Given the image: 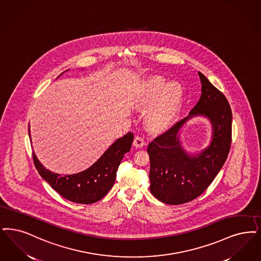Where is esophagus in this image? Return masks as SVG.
Segmentation results:
<instances>
[{
    "label": "esophagus",
    "instance_id": "esophagus-1",
    "mask_svg": "<svg viewBox=\"0 0 261 261\" xmlns=\"http://www.w3.org/2000/svg\"><path fill=\"white\" fill-rule=\"evenodd\" d=\"M144 145H145L144 139L141 138V137H136L134 139V142H133V146L137 147V148H141V147L144 146Z\"/></svg>",
    "mask_w": 261,
    "mask_h": 261
}]
</instances>
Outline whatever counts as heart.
<instances>
[{
    "label": "heart",
    "mask_w": 261,
    "mask_h": 261,
    "mask_svg": "<svg viewBox=\"0 0 261 261\" xmlns=\"http://www.w3.org/2000/svg\"><path fill=\"white\" fill-rule=\"evenodd\" d=\"M184 89L177 82L168 84L161 75H150L136 87L132 106L145 113L146 128L151 133H164L174 125L181 111Z\"/></svg>",
    "instance_id": "obj_1"
}]
</instances>
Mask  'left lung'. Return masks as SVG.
Returning <instances> with one entry per match:
<instances>
[{
	"label": "left lung",
	"instance_id": "obj_1",
	"mask_svg": "<svg viewBox=\"0 0 261 261\" xmlns=\"http://www.w3.org/2000/svg\"><path fill=\"white\" fill-rule=\"evenodd\" d=\"M202 84L198 103L188 116L147 146L150 192L159 201L179 205L201 195L223 166L231 145L232 113L225 96L198 72ZM207 118L212 126L208 146L192 154L180 142L182 127L193 117Z\"/></svg>",
	"mask_w": 261,
	"mask_h": 261
}]
</instances>
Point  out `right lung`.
Masks as SVG:
<instances>
[{
  "mask_svg": "<svg viewBox=\"0 0 261 261\" xmlns=\"http://www.w3.org/2000/svg\"><path fill=\"white\" fill-rule=\"evenodd\" d=\"M29 137L31 139L30 126ZM133 139V134L129 132L115 140L93 165L73 175L63 176L47 170L35 152H33L34 163L41 177L62 197L73 203L92 204L103 198L113 188L117 168L126 152H129Z\"/></svg>",
  "mask_w": 261,
  "mask_h": 261,
  "instance_id": "1",
  "label": "right lung"
}]
</instances>
